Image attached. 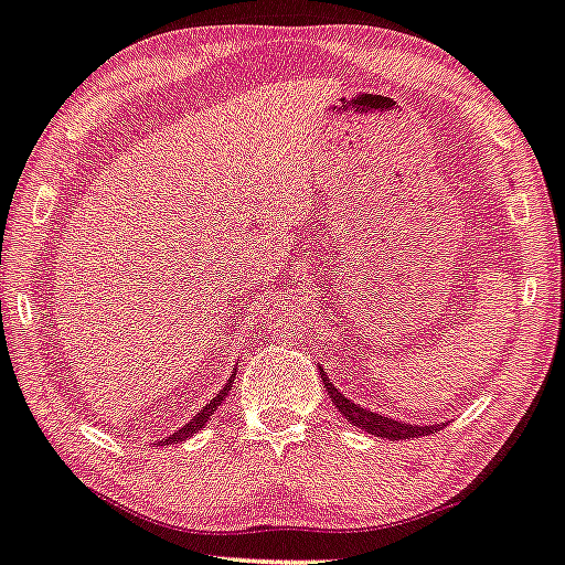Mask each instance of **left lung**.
I'll return each mask as SVG.
<instances>
[{
  "instance_id": "left-lung-1",
  "label": "left lung",
  "mask_w": 565,
  "mask_h": 565,
  "mask_svg": "<svg viewBox=\"0 0 565 565\" xmlns=\"http://www.w3.org/2000/svg\"><path fill=\"white\" fill-rule=\"evenodd\" d=\"M323 384H326V392L328 396L333 398V404L338 406V412H341L345 419H349L353 427H359L363 431L373 434V437H381V439H414V437H427V434H434L437 429H441V424H431V427H416V424H402L396 419H388V416H381L376 412H369L363 409V406L353 404L351 398H345L338 388L328 381L326 371H323Z\"/></svg>"
}]
</instances>
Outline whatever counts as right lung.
<instances>
[{
  "label": "right lung",
  "mask_w": 565,
  "mask_h": 565,
  "mask_svg": "<svg viewBox=\"0 0 565 565\" xmlns=\"http://www.w3.org/2000/svg\"><path fill=\"white\" fill-rule=\"evenodd\" d=\"M234 373H237V371H232V376H230V381H227V386H224L222 388V392L220 394H216L214 398H212V402L210 404H206V406H202V412H199L196 416H194V419L192 422H189V424H184V427H181V429H177V431H173L171 434V437H167V439H161V441H156V447H169V445H179V441H184V439H189V437H194V434L199 431V429H202L204 427V424H206V419H210V416L216 412V409H220V406H222V402H224V398H227V394H230V388H232V381H234Z\"/></svg>",
  "instance_id": "right-lung-1"
}]
</instances>
